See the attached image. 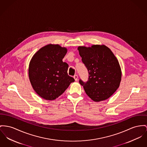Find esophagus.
Segmentation results:
<instances>
[{
    "instance_id": "34e87169",
    "label": "esophagus",
    "mask_w": 147,
    "mask_h": 147,
    "mask_svg": "<svg viewBox=\"0 0 147 147\" xmlns=\"http://www.w3.org/2000/svg\"><path fill=\"white\" fill-rule=\"evenodd\" d=\"M74 78L75 79V80L76 81H77L78 80V76L77 75H75L74 76Z\"/></svg>"
}]
</instances>
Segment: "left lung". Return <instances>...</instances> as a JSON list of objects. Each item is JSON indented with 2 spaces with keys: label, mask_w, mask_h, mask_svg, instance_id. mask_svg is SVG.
<instances>
[{
  "label": "left lung",
  "mask_w": 147,
  "mask_h": 147,
  "mask_svg": "<svg viewBox=\"0 0 147 147\" xmlns=\"http://www.w3.org/2000/svg\"><path fill=\"white\" fill-rule=\"evenodd\" d=\"M78 50L89 75L87 82L80 79V84L94 101L108 99L116 91L121 81V71L117 59L105 45L80 46Z\"/></svg>",
  "instance_id": "left-lung-1"
}]
</instances>
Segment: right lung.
<instances>
[{
    "label": "right lung",
    "instance_id": "1",
    "mask_svg": "<svg viewBox=\"0 0 147 147\" xmlns=\"http://www.w3.org/2000/svg\"><path fill=\"white\" fill-rule=\"evenodd\" d=\"M67 49L59 45H48L39 49L30 61V84L41 98L53 100L68 88L74 78L68 75L69 65L62 59Z\"/></svg>",
    "mask_w": 147,
    "mask_h": 147
}]
</instances>
